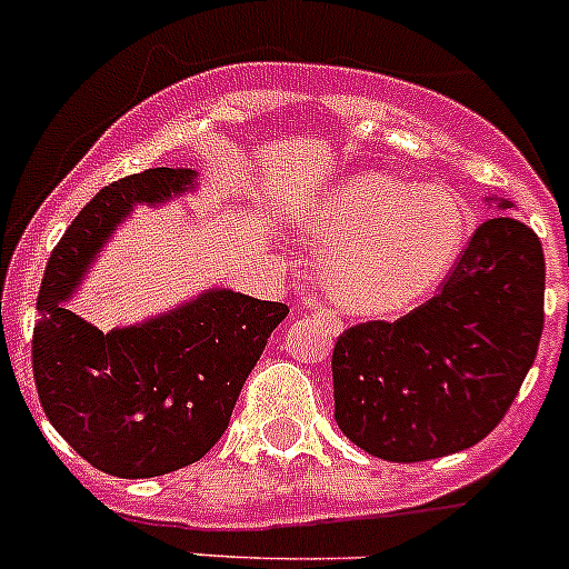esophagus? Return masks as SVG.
Listing matches in <instances>:
<instances>
[{
  "instance_id": "34e87169",
  "label": "esophagus",
  "mask_w": 569,
  "mask_h": 569,
  "mask_svg": "<svg viewBox=\"0 0 569 569\" xmlns=\"http://www.w3.org/2000/svg\"><path fill=\"white\" fill-rule=\"evenodd\" d=\"M306 313H311V317H317V319L325 321V325L330 327L332 336H338V332H341V321L336 319V313L327 311V308H321V306H308Z\"/></svg>"
}]
</instances>
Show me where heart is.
<instances>
[{
  "instance_id": "b5f03b06",
  "label": "heart",
  "mask_w": 569,
  "mask_h": 569,
  "mask_svg": "<svg viewBox=\"0 0 569 569\" xmlns=\"http://www.w3.org/2000/svg\"><path fill=\"white\" fill-rule=\"evenodd\" d=\"M302 237L332 244L319 274L343 311L393 319L455 272L470 233L468 206L446 189L388 173H358L319 194L300 217Z\"/></svg>"
}]
</instances>
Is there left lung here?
I'll return each mask as SVG.
<instances>
[{"label": "left lung", "instance_id": "obj_1", "mask_svg": "<svg viewBox=\"0 0 569 569\" xmlns=\"http://www.w3.org/2000/svg\"><path fill=\"white\" fill-rule=\"evenodd\" d=\"M498 209L512 203L501 200ZM542 302L537 233L512 214L485 220L432 300L338 338V429L388 462H423L476 446L507 416L537 358Z\"/></svg>", "mask_w": 569, "mask_h": 569}]
</instances>
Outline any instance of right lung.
Instances as JSON below:
<instances>
[{"mask_svg": "<svg viewBox=\"0 0 569 569\" xmlns=\"http://www.w3.org/2000/svg\"><path fill=\"white\" fill-rule=\"evenodd\" d=\"M189 168H151L109 183L60 239L38 295L32 375L51 427L93 468L151 479L198 462L231 421L239 391L283 302L209 289L142 325L101 332L66 302L134 206L194 189Z\"/></svg>", "mask_w": 569, "mask_h": 569, "instance_id": "add662e5", "label": "right lung"}]
</instances>
